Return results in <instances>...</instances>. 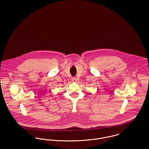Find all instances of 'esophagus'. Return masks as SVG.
Returning a JSON list of instances; mask_svg holds the SVG:
<instances>
[{
	"mask_svg": "<svg viewBox=\"0 0 149 149\" xmlns=\"http://www.w3.org/2000/svg\"><path fill=\"white\" fill-rule=\"evenodd\" d=\"M72 82H76V81H77V78H76L75 77H72Z\"/></svg>",
	"mask_w": 149,
	"mask_h": 149,
	"instance_id": "esophagus-1",
	"label": "esophagus"
}]
</instances>
